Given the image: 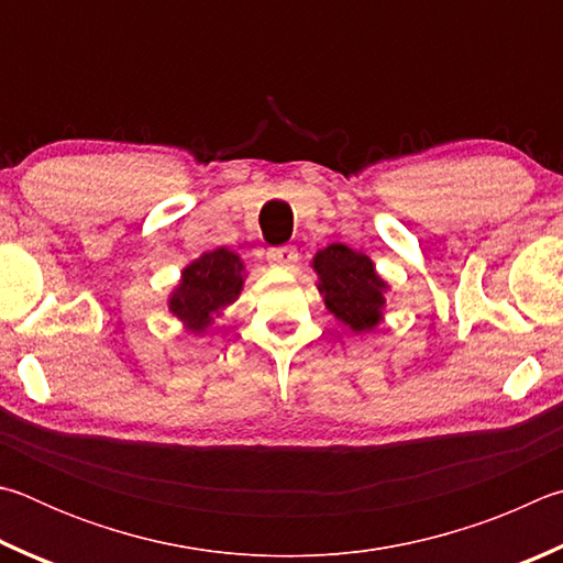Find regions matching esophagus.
Wrapping results in <instances>:
<instances>
[{"label":"esophagus","instance_id":"obj_1","mask_svg":"<svg viewBox=\"0 0 563 563\" xmlns=\"http://www.w3.org/2000/svg\"><path fill=\"white\" fill-rule=\"evenodd\" d=\"M266 260H269L272 266H282V269H289V266H294V262L299 260V254L294 246H274V250H269V254H266Z\"/></svg>","mask_w":563,"mask_h":563}]
</instances>
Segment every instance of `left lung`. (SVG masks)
Instances as JSON below:
<instances>
[{"instance_id": "left-lung-1", "label": "left lung", "mask_w": 563, "mask_h": 563, "mask_svg": "<svg viewBox=\"0 0 563 563\" xmlns=\"http://www.w3.org/2000/svg\"><path fill=\"white\" fill-rule=\"evenodd\" d=\"M317 289L333 319L353 333H368L383 321L390 284L376 272L368 254L346 244H329L311 260Z\"/></svg>"}]
</instances>
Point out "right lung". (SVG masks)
I'll return each instance as SVG.
<instances>
[{"label":"right lung","mask_w":563,"mask_h":563,"mask_svg":"<svg viewBox=\"0 0 563 563\" xmlns=\"http://www.w3.org/2000/svg\"><path fill=\"white\" fill-rule=\"evenodd\" d=\"M246 269L242 256L217 246L202 252L180 272V282L167 294V309L187 333L205 336L227 307L240 299Z\"/></svg>","instance_id":"right-lung-1"}]
</instances>
